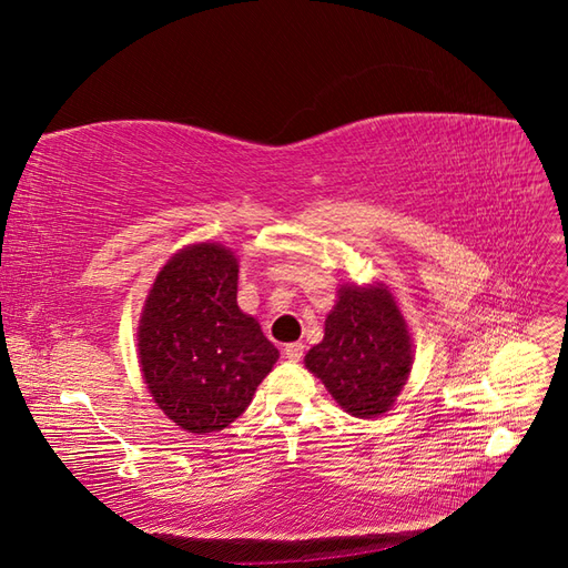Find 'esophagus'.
Listing matches in <instances>:
<instances>
[{"instance_id":"1","label":"esophagus","mask_w":568,"mask_h":568,"mask_svg":"<svg viewBox=\"0 0 568 568\" xmlns=\"http://www.w3.org/2000/svg\"><path fill=\"white\" fill-rule=\"evenodd\" d=\"M284 355H286V359H291V363H298V359H303V355H305V346L303 343H288V346L284 348Z\"/></svg>"}]
</instances>
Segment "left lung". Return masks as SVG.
<instances>
[{"label":"left lung","instance_id":"left-lung-1","mask_svg":"<svg viewBox=\"0 0 568 568\" xmlns=\"http://www.w3.org/2000/svg\"><path fill=\"white\" fill-rule=\"evenodd\" d=\"M305 367L348 415L388 412L412 369V336L388 286L343 284Z\"/></svg>","mask_w":568,"mask_h":568}]
</instances>
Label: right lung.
Listing matches in <instances>:
<instances>
[{"instance_id":"add662e5","label":"right lung","mask_w":568,"mask_h":568,"mask_svg":"<svg viewBox=\"0 0 568 568\" xmlns=\"http://www.w3.org/2000/svg\"><path fill=\"white\" fill-rule=\"evenodd\" d=\"M236 255L222 244L175 253L153 282L140 329V367L153 400L189 434L230 426L277 363L251 315L236 305Z\"/></svg>"}]
</instances>
